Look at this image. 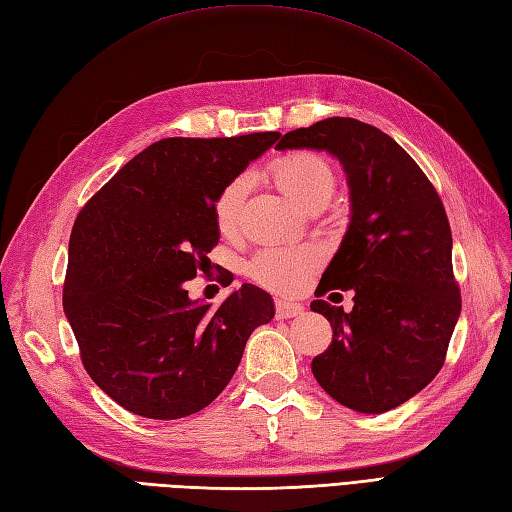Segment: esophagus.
Listing matches in <instances>:
<instances>
[{
  "label": "esophagus",
  "mask_w": 512,
  "mask_h": 512,
  "mask_svg": "<svg viewBox=\"0 0 512 512\" xmlns=\"http://www.w3.org/2000/svg\"><path fill=\"white\" fill-rule=\"evenodd\" d=\"M275 310H277V318H296V316H301L305 312V307L301 303L279 299L275 303Z\"/></svg>",
  "instance_id": "esophagus-1"
}]
</instances>
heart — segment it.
Returning a JSON list of instances; mask_svg holds the SVG:
<instances>
[{"mask_svg": "<svg viewBox=\"0 0 512 512\" xmlns=\"http://www.w3.org/2000/svg\"><path fill=\"white\" fill-rule=\"evenodd\" d=\"M268 174L279 192L292 198L303 209L325 207L334 194L336 172L331 163L316 152H288L268 165ZM248 192V178L233 176L213 200V220L220 233L229 235L240 224V213ZM320 264V251L314 246L268 248L251 264V277L277 292H299Z\"/></svg>", "mask_w": 512, "mask_h": 512, "instance_id": "1", "label": "heart"}]
</instances>
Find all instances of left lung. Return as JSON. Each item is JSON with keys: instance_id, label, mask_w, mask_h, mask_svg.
<instances>
[{"instance_id": "obj_1", "label": "left lung", "mask_w": 512, "mask_h": 512, "mask_svg": "<svg viewBox=\"0 0 512 512\" xmlns=\"http://www.w3.org/2000/svg\"><path fill=\"white\" fill-rule=\"evenodd\" d=\"M325 150L347 174L349 229L316 296L353 290V310L312 301L334 338L312 362L316 382L342 406L382 414L441 371L460 316L451 229L434 185L382 130L329 117L285 133L277 150Z\"/></svg>"}]
</instances>
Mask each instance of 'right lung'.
Returning a JSON list of instances; mask_svg holds the SVG:
<instances>
[{"mask_svg": "<svg viewBox=\"0 0 512 512\" xmlns=\"http://www.w3.org/2000/svg\"><path fill=\"white\" fill-rule=\"evenodd\" d=\"M279 133L148 146L74 222L63 310L89 377L146 419L189 417L231 382L246 340L275 316L272 296L244 283L220 307L187 296L218 244L213 200Z\"/></svg>", "mask_w": 512, "mask_h": 512, "instance_id": "1", "label": "right lung"}]
</instances>
